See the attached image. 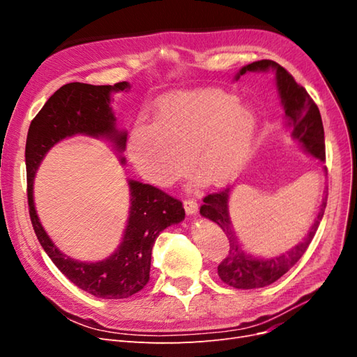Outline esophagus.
<instances>
[{"label":"esophagus","mask_w":357,"mask_h":357,"mask_svg":"<svg viewBox=\"0 0 357 357\" xmlns=\"http://www.w3.org/2000/svg\"><path fill=\"white\" fill-rule=\"evenodd\" d=\"M185 210H186V213L189 214V215H193V214H197L198 213V204H197V201H193V199H188V201H185Z\"/></svg>","instance_id":"1"}]
</instances>
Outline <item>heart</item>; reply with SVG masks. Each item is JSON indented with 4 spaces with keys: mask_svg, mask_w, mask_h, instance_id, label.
Here are the masks:
<instances>
[{
    "mask_svg": "<svg viewBox=\"0 0 357 357\" xmlns=\"http://www.w3.org/2000/svg\"><path fill=\"white\" fill-rule=\"evenodd\" d=\"M257 134L247 102L219 89H189L159 101L156 122L139 117L128 137V158L153 186L167 189L192 167L210 186L241 171Z\"/></svg>",
    "mask_w": 357,
    "mask_h": 357,
    "instance_id": "obj_1",
    "label": "heart"
}]
</instances>
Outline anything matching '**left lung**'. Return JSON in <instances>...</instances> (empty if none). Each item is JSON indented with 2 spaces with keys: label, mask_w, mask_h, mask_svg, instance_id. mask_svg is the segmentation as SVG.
<instances>
[{
  "label": "left lung",
  "mask_w": 357,
  "mask_h": 357,
  "mask_svg": "<svg viewBox=\"0 0 357 357\" xmlns=\"http://www.w3.org/2000/svg\"><path fill=\"white\" fill-rule=\"evenodd\" d=\"M274 71L275 86L280 104L284 110V126L290 131V137L301 146L307 155L317 159L320 164L326 160L325 156V131H323L321 116L317 105L310 98L307 91L299 86L295 79L274 61H257L244 66L235 74L234 82L247 73ZM326 171V167H323ZM232 188L219 193H213L204 198L199 213L204 219H208L219 226L226 234L231 244L229 255L218 266V274L222 282L235 289H257L273 284L294 266L305 253L326 208L328 192L323 190L321 204L319 207L314 223L310 231L296 245L275 256H256L245 250L231 220L229 201Z\"/></svg>",
  "instance_id": "8db88e82"
}]
</instances>
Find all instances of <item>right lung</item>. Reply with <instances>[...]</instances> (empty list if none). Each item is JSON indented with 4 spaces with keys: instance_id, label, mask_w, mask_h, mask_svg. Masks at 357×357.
I'll list each match as a JSON object with an SVG mask.
<instances>
[{
    "instance_id": "add662e5",
    "label": "right lung",
    "mask_w": 357,
    "mask_h": 357,
    "mask_svg": "<svg viewBox=\"0 0 357 357\" xmlns=\"http://www.w3.org/2000/svg\"><path fill=\"white\" fill-rule=\"evenodd\" d=\"M129 89L128 82L102 86L79 82L63 84L31 122L25 147L29 215L41 247L71 283L102 299H125L147 284L152 248L159 234L185 220L181 202L153 186L126 178L129 210L122 241L105 259L84 262L61 252L43 228L34 202V180L50 149L75 135L104 139L125 165L126 158L122 153L128 132L117 128L112 101L114 93Z\"/></svg>"
}]
</instances>
